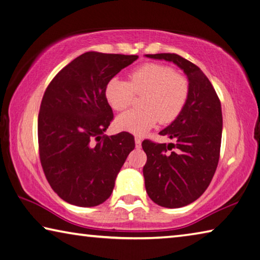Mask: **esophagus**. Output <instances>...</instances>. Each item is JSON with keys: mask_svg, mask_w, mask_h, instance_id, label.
Here are the masks:
<instances>
[{"mask_svg": "<svg viewBox=\"0 0 260 260\" xmlns=\"http://www.w3.org/2000/svg\"><path fill=\"white\" fill-rule=\"evenodd\" d=\"M135 145H136V148L142 147V139L138 138V137H136L135 138Z\"/></svg>", "mask_w": 260, "mask_h": 260, "instance_id": "esophagus-1", "label": "esophagus"}]
</instances>
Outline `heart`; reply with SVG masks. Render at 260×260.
Instances as JSON below:
<instances>
[{"instance_id":"obj_1","label":"heart","mask_w":260,"mask_h":260,"mask_svg":"<svg viewBox=\"0 0 260 260\" xmlns=\"http://www.w3.org/2000/svg\"><path fill=\"white\" fill-rule=\"evenodd\" d=\"M189 80L173 68L160 63H146L130 72L129 80L114 77L105 87V96L110 107L122 112L133 104L135 94H144L143 109L129 110L115 121L118 130L144 135L159 122L175 121L189 98Z\"/></svg>"}]
</instances>
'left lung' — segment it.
I'll return each mask as SVG.
<instances>
[{
	"label": "left lung",
	"mask_w": 260,
	"mask_h": 260,
	"mask_svg": "<svg viewBox=\"0 0 260 260\" xmlns=\"http://www.w3.org/2000/svg\"><path fill=\"white\" fill-rule=\"evenodd\" d=\"M146 57L175 63L189 80L185 107L172 124L160 131L175 144L148 139L142 144L147 155L143 174L148 197L162 207H183L205 192L218 167L222 136L221 104L210 80L188 59L170 53L148 54Z\"/></svg>",
	"instance_id": "left-lung-1"
}]
</instances>
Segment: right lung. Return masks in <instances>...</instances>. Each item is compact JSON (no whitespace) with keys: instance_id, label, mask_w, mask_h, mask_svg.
<instances>
[{"instance_id":"obj_1","label":"right lung","mask_w":260,"mask_h":260,"mask_svg":"<svg viewBox=\"0 0 260 260\" xmlns=\"http://www.w3.org/2000/svg\"><path fill=\"white\" fill-rule=\"evenodd\" d=\"M137 55L84 53L46 88L38 117L40 162L63 201L80 207L110 197L123 164L135 148L129 133L106 136L114 114L106 100L109 79Z\"/></svg>"}]
</instances>
